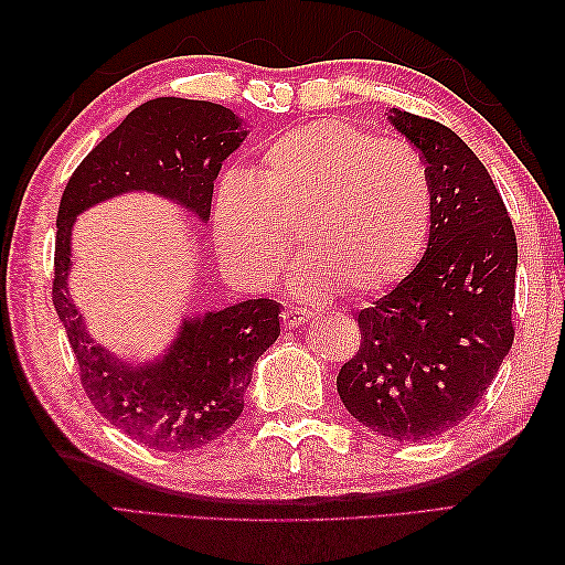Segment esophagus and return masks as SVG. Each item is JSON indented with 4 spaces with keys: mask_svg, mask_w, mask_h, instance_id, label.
<instances>
[{
    "mask_svg": "<svg viewBox=\"0 0 565 565\" xmlns=\"http://www.w3.org/2000/svg\"><path fill=\"white\" fill-rule=\"evenodd\" d=\"M310 316H313V310L308 308H286L281 313V320H284V328H298L303 326V322L310 320Z\"/></svg>",
    "mask_w": 565,
    "mask_h": 565,
    "instance_id": "1",
    "label": "esophagus"
}]
</instances>
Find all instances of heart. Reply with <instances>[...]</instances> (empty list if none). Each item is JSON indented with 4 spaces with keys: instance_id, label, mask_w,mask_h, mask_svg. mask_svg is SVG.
I'll use <instances>...</instances> for the list:
<instances>
[{
    "instance_id": "obj_1",
    "label": "heart",
    "mask_w": 565,
    "mask_h": 565,
    "mask_svg": "<svg viewBox=\"0 0 565 565\" xmlns=\"http://www.w3.org/2000/svg\"><path fill=\"white\" fill-rule=\"evenodd\" d=\"M425 160L398 140L344 121H316L274 138L259 174L227 172L213 199V239L225 267L252 289L289 269L294 235L306 252L303 294L350 286L388 289L411 271L429 237Z\"/></svg>"
}]
</instances>
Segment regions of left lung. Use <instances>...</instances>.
<instances>
[{
	"mask_svg": "<svg viewBox=\"0 0 565 565\" xmlns=\"http://www.w3.org/2000/svg\"><path fill=\"white\" fill-rule=\"evenodd\" d=\"M388 118L427 164L429 243L356 316L362 344L340 369L338 393L376 435L425 441L481 403L510 352L518 237L483 162L451 128L407 111Z\"/></svg>",
	"mask_w": 565,
	"mask_h": 565,
	"instance_id": "obj_1",
	"label": "left lung"
}]
</instances>
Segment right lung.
Segmentation results:
<instances>
[{"instance_id": "obj_1", "label": "right lung", "mask_w": 565, "mask_h": 565, "mask_svg": "<svg viewBox=\"0 0 565 565\" xmlns=\"http://www.w3.org/2000/svg\"><path fill=\"white\" fill-rule=\"evenodd\" d=\"M247 138L243 118L211 102L160 97L140 104L72 172L57 209L53 303L92 405L142 447L182 454L218 439L245 407L252 366L281 332V306L255 298L184 318L162 359L128 364L89 338L67 291L77 215L128 191L177 201L211 218L223 160Z\"/></svg>"}]
</instances>
